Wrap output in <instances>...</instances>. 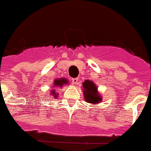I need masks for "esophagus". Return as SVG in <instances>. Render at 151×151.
I'll return each instance as SVG.
<instances>
[{
	"label": "esophagus",
	"mask_w": 151,
	"mask_h": 151,
	"mask_svg": "<svg viewBox=\"0 0 151 151\" xmlns=\"http://www.w3.org/2000/svg\"><path fill=\"white\" fill-rule=\"evenodd\" d=\"M72 81V84H78V78H73V79L71 80Z\"/></svg>",
	"instance_id": "1"
}]
</instances>
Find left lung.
<instances>
[{
  "label": "left lung",
  "mask_w": 151,
  "mask_h": 151,
  "mask_svg": "<svg viewBox=\"0 0 151 151\" xmlns=\"http://www.w3.org/2000/svg\"><path fill=\"white\" fill-rule=\"evenodd\" d=\"M83 95L86 102L91 105H97L102 101V97L98 91V87L95 82L85 80L82 84Z\"/></svg>",
  "instance_id": "8db88e82"
}]
</instances>
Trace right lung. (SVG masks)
Wrapping results in <instances>:
<instances>
[{
    "instance_id": "right-lung-1",
    "label": "right lung",
    "mask_w": 151,
    "mask_h": 151,
    "mask_svg": "<svg viewBox=\"0 0 151 151\" xmlns=\"http://www.w3.org/2000/svg\"><path fill=\"white\" fill-rule=\"evenodd\" d=\"M69 84V81H68V80L67 78H57V79H55L54 81H53V84H52V88H51L52 90L50 91V95H52L53 96L54 99H57V97H58L59 94L58 93H56V88H63L64 85L66 84Z\"/></svg>"
}]
</instances>
